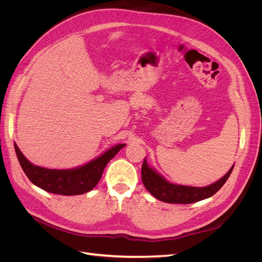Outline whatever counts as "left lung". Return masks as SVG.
I'll use <instances>...</instances> for the list:
<instances>
[{
    "instance_id": "1",
    "label": "left lung",
    "mask_w": 262,
    "mask_h": 262,
    "mask_svg": "<svg viewBox=\"0 0 262 262\" xmlns=\"http://www.w3.org/2000/svg\"><path fill=\"white\" fill-rule=\"evenodd\" d=\"M233 168L234 165L227 171L225 176L212 185L207 187H189L175 185L167 181L161 173L150 168L147 165L146 158H144L143 165H142V181H143V185L147 191L155 196L156 199L167 203L188 204L204 200L215 194L222 188V186L225 184Z\"/></svg>"
}]
</instances>
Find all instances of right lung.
Returning a JSON list of instances; mask_svg holds the SVG:
<instances>
[{
    "mask_svg": "<svg viewBox=\"0 0 262 262\" xmlns=\"http://www.w3.org/2000/svg\"><path fill=\"white\" fill-rule=\"evenodd\" d=\"M124 146L125 144H118L109 148L102 155L80 167L49 169L31 164L16 143L14 144L18 162L29 180L47 192L62 195H76L91 191L98 184L108 162Z\"/></svg>",
    "mask_w": 262,
    "mask_h": 262,
    "instance_id": "add662e5",
    "label": "right lung"
}]
</instances>
